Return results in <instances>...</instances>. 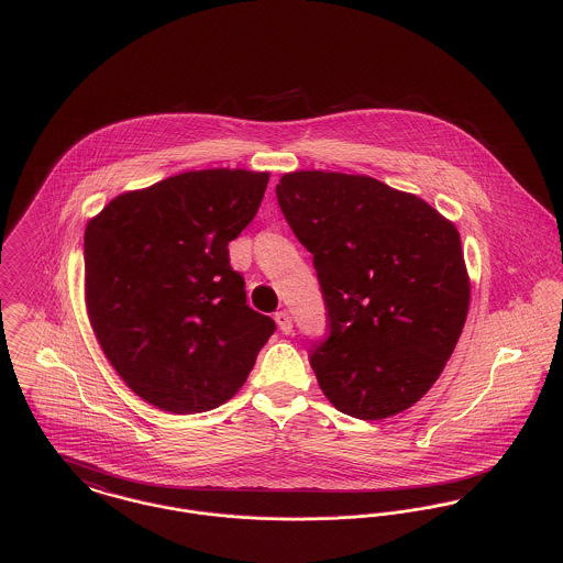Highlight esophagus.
<instances>
[{
    "mask_svg": "<svg viewBox=\"0 0 563 563\" xmlns=\"http://www.w3.org/2000/svg\"><path fill=\"white\" fill-rule=\"evenodd\" d=\"M275 322H277V327H279L284 333H290V331H292V319H290L288 312H277V314H275Z\"/></svg>",
    "mask_w": 563,
    "mask_h": 563,
    "instance_id": "34e87169",
    "label": "esophagus"
}]
</instances>
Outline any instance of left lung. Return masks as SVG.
Here are the masks:
<instances>
[{
  "label": "left lung",
  "mask_w": 563,
  "mask_h": 563,
  "mask_svg": "<svg viewBox=\"0 0 563 563\" xmlns=\"http://www.w3.org/2000/svg\"><path fill=\"white\" fill-rule=\"evenodd\" d=\"M279 208L314 255L329 335L310 351L322 395L360 420L420 401L444 371L471 306L457 228L368 175L284 173Z\"/></svg>",
  "instance_id": "8db88e82"
}]
</instances>
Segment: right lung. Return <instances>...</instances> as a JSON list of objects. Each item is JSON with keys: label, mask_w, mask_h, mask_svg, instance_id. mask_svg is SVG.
I'll use <instances>...</instances> for the list:
<instances>
[{"label": "right lung", "mask_w": 563, "mask_h": 563, "mask_svg": "<svg viewBox=\"0 0 563 563\" xmlns=\"http://www.w3.org/2000/svg\"><path fill=\"white\" fill-rule=\"evenodd\" d=\"M266 170L206 168L114 197L84 232L95 338L143 401L199 413L230 401L275 331L246 306L228 244L253 221Z\"/></svg>", "instance_id": "1"}]
</instances>
